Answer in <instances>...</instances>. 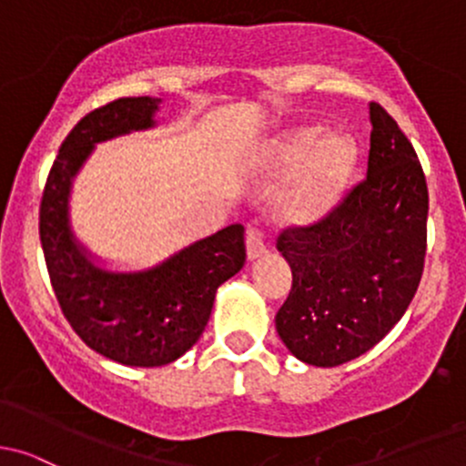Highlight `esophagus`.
I'll use <instances>...</instances> for the list:
<instances>
[{"mask_svg":"<svg viewBox=\"0 0 466 466\" xmlns=\"http://www.w3.org/2000/svg\"><path fill=\"white\" fill-rule=\"evenodd\" d=\"M267 253V242H265V235L258 228H248L247 231V258L248 260H258Z\"/></svg>","mask_w":466,"mask_h":466,"instance_id":"esophagus-1","label":"esophagus"}]
</instances>
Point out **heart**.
Returning a JSON list of instances; mask_svg holds the SVG:
<instances>
[{
	"label": "heart",
	"instance_id": "heart-1",
	"mask_svg": "<svg viewBox=\"0 0 466 466\" xmlns=\"http://www.w3.org/2000/svg\"><path fill=\"white\" fill-rule=\"evenodd\" d=\"M267 177L289 170L271 199V213L282 227H314L340 204L359 161L352 134L320 132L319 126H296L278 134L260 152Z\"/></svg>",
	"mask_w": 466,
	"mask_h": 466
}]
</instances>
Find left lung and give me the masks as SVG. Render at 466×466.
Returning <instances> with one entry per match:
<instances>
[{"label":"left lung","instance_id":"obj_1","mask_svg":"<svg viewBox=\"0 0 466 466\" xmlns=\"http://www.w3.org/2000/svg\"><path fill=\"white\" fill-rule=\"evenodd\" d=\"M370 123L366 179L323 222L278 238L294 280L276 329L309 366H340L375 348L406 314L424 271V172L381 105L370 103Z\"/></svg>","mask_w":466,"mask_h":466}]
</instances>
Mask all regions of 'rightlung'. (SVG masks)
<instances>
[{
    "label": "right lung",
    "instance_id": "right-lung-1",
    "mask_svg": "<svg viewBox=\"0 0 466 466\" xmlns=\"http://www.w3.org/2000/svg\"><path fill=\"white\" fill-rule=\"evenodd\" d=\"M161 98H118L89 112L60 146L40 206V242L62 314L94 352L123 366L177 361L198 343L218 287L247 260L244 227L195 239L155 267L114 271L71 228L74 179L98 143L157 127Z\"/></svg>",
    "mask_w": 466,
    "mask_h": 466
}]
</instances>
